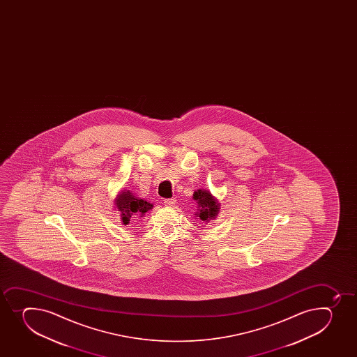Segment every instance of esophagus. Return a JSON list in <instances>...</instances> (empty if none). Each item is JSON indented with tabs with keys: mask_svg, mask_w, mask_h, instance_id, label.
Segmentation results:
<instances>
[{
	"mask_svg": "<svg viewBox=\"0 0 357 357\" xmlns=\"http://www.w3.org/2000/svg\"><path fill=\"white\" fill-rule=\"evenodd\" d=\"M176 204V199L171 198V199H165L164 200V205L165 206H173Z\"/></svg>",
	"mask_w": 357,
	"mask_h": 357,
	"instance_id": "obj_1",
	"label": "esophagus"
}]
</instances>
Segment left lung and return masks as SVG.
Returning <instances> with one entry per match:
<instances>
[{"label": "left lung", "mask_w": 357, "mask_h": 357, "mask_svg": "<svg viewBox=\"0 0 357 357\" xmlns=\"http://www.w3.org/2000/svg\"><path fill=\"white\" fill-rule=\"evenodd\" d=\"M193 199L198 205V212L195 215H198L199 219L205 222L215 219L220 211V204L211 192L207 190H197L193 195Z\"/></svg>", "instance_id": "1"}]
</instances>
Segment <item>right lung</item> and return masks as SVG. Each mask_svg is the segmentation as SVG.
Here are the masks:
<instances>
[{
	"mask_svg": "<svg viewBox=\"0 0 357 357\" xmlns=\"http://www.w3.org/2000/svg\"><path fill=\"white\" fill-rule=\"evenodd\" d=\"M115 205L121 214V220L124 226H127L131 218L135 215H144L153 207L152 204L145 202L132 195L130 191H122L115 199Z\"/></svg>",
	"mask_w": 357,
	"mask_h": 357,
	"instance_id": "add662e5",
	"label": "right lung"
}]
</instances>
